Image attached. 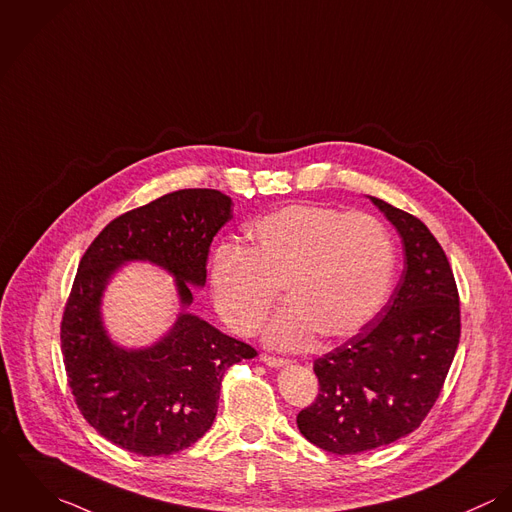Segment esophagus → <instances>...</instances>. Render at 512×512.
<instances>
[{"instance_id": "esophagus-1", "label": "esophagus", "mask_w": 512, "mask_h": 512, "mask_svg": "<svg viewBox=\"0 0 512 512\" xmlns=\"http://www.w3.org/2000/svg\"><path fill=\"white\" fill-rule=\"evenodd\" d=\"M261 361L265 363V365H269V367H284V365H288L290 361L288 359H283V357H275V355H261Z\"/></svg>"}]
</instances>
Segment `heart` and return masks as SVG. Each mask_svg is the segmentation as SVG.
Here are the masks:
<instances>
[{"mask_svg":"<svg viewBox=\"0 0 512 512\" xmlns=\"http://www.w3.org/2000/svg\"><path fill=\"white\" fill-rule=\"evenodd\" d=\"M251 251L224 243L212 259V294L220 316L241 336L259 330L279 298L288 304L267 341L304 349L322 332L349 338L385 304L395 249L387 228L363 212L290 204L247 229Z\"/></svg>","mask_w":512,"mask_h":512,"instance_id":"b5f03b06","label":"heart"}]
</instances>
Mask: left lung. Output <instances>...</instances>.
Wrapping results in <instances>:
<instances>
[{
  "mask_svg": "<svg viewBox=\"0 0 512 512\" xmlns=\"http://www.w3.org/2000/svg\"><path fill=\"white\" fill-rule=\"evenodd\" d=\"M397 228L404 271L383 310L357 336L314 361L316 400L300 434L332 454H361L414 432L440 397L459 343L450 261L418 218L369 196Z\"/></svg>",
  "mask_w": 512,
  "mask_h": 512,
  "instance_id": "obj_1",
  "label": "left lung"
}]
</instances>
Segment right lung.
<instances>
[{
	"label": "right lung",
	"instance_id": "obj_1",
	"mask_svg": "<svg viewBox=\"0 0 512 512\" xmlns=\"http://www.w3.org/2000/svg\"><path fill=\"white\" fill-rule=\"evenodd\" d=\"M231 198L186 188L115 218L86 249L60 324L68 385L92 428L115 446L155 457L190 448L214 424L224 373L257 351L188 314L194 286L206 284L214 235L231 216ZM149 260L175 277L183 312L169 335L127 350L109 340L101 296L114 271Z\"/></svg>",
	"mask_w": 512,
	"mask_h": 512
}]
</instances>
